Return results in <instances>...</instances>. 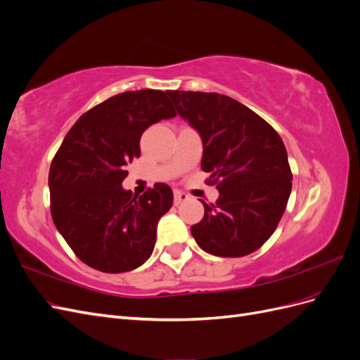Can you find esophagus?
<instances>
[{
	"mask_svg": "<svg viewBox=\"0 0 360 360\" xmlns=\"http://www.w3.org/2000/svg\"><path fill=\"white\" fill-rule=\"evenodd\" d=\"M188 198H189V197H188V195L184 193V192H180V191L174 192V204H176V205H180L181 202H184Z\"/></svg>",
	"mask_w": 360,
	"mask_h": 360,
	"instance_id": "esophagus-1",
	"label": "esophagus"
}]
</instances>
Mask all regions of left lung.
Wrapping results in <instances>:
<instances>
[{
  "mask_svg": "<svg viewBox=\"0 0 360 360\" xmlns=\"http://www.w3.org/2000/svg\"><path fill=\"white\" fill-rule=\"evenodd\" d=\"M202 139L201 168L219 198L205 204L191 233L217 257L255 252L275 233L291 192L287 150L276 130L248 106L219 93L168 91Z\"/></svg>",
  "mask_w": 360,
  "mask_h": 360,
  "instance_id": "8db88e82",
  "label": "left lung"
}]
</instances>
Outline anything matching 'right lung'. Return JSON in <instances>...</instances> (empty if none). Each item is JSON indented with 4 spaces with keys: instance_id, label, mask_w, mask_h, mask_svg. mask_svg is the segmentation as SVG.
Returning <instances> with one entry per match:
<instances>
[{
    "instance_id": "obj_1",
    "label": "right lung",
    "mask_w": 360,
    "mask_h": 360,
    "mask_svg": "<svg viewBox=\"0 0 360 360\" xmlns=\"http://www.w3.org/2000/svg\"><path fill=\"white\" fill-rule=\"evenodd\" d=\"M177 112L160 90L115 94L79 117L51 163V214L82 263L105 274L144 264L172 191L156 183L141 197L122 188L126 165L141 156L144 130Z\"/></svg>"
}]
</instances>
